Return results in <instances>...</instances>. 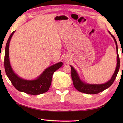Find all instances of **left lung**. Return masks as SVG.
Returning a JSON list of instances; mask_svg holds the SVG:
<instances>
[{
    "label": "left lung",
    "instance_id": "8db88e82",
    "mask_svg": "<svg viewBox=\"0 0 123 123\" xmlns=\"http://www.w3.org/2000/svg\"><path fill=\"white\" fill-rule=\"evenodd\" d=\"M108 32L112 36V37L113 38L115 43L116 44V48L117 64L113 76H112L111 79L105 83H103V84H89V83H87L82 81L80 78L76 70L74 69V68L72 66H70L71 68V78L72 79L73 84H74L75 88L81 92L87 94H90V95L97 94L101 92V91L105 90L106 89L108 88L109 87H111L116 79L117 74H118L119 71L120 66V60L118 55V46H117V42L115 40V38L114 37V36L109 31H108Z\"/></svg>",
    "mask_w": 123,
    "mask_h": 123
}]
</instances>
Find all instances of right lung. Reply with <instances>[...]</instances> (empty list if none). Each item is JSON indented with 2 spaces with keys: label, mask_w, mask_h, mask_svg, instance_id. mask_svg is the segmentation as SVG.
Instances as JSON below:
<instances>
[{
  "label": "right lung",
  "mask_w": 123,
  "mask_h": 123,
  "mask_svg": "<svg viewBox=\"0 0 123 123\" xmlns=\"http://www.w3.org/2000/svg\"><path fill=\"white\" fill-rule=\"evenodd\" d=\"M15 32V31L10 34L5 48L4 66L8 78L14 87L21 92L32 95H40L46 92L50 87L53 73L62 66L63 63L60 62L47 68L35 79L26 80L20 78L13 71L9 61V43Z\"/></svg>",
  "instance_id": "1"
}]
</instances>
